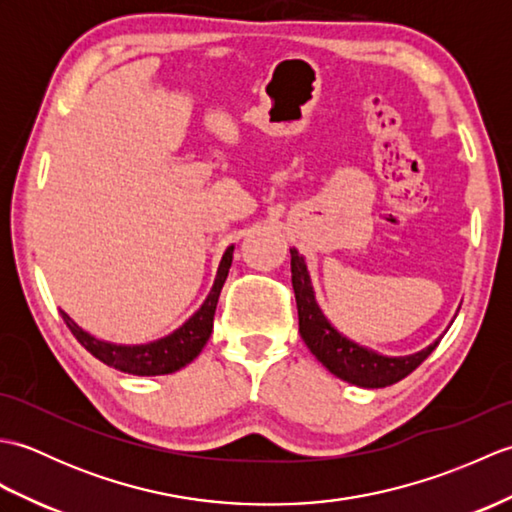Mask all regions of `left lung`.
Instances as JSON below:
<instances>
[{
  "label": "left lung",
  "mask_w": 512,
  "mask_h": 512,
  "mask_svg": "<svg viewBox=\"0 0 512 512\" xmlns=\"http://www.w3.org/2000/svg\"><path fill=\"white\" fill-rule=\"evenodd\" d=\"M290 270L299 310L301 339L306 341L308 350L317 356V361L325 369H330L336 378L345 380V383L365 389L394 385L411 374L438 347L440 339L416 354L387 356L367 345L354 343L343 332L336 330L330 319L323 314L317 301V292H314L312 286L306 257L299 255L297 248H290Z\"/></svg>",
  "instance_id": "left-lung-1"
}]
</instances>
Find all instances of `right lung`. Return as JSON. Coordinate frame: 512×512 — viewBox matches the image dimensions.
<instances>
[{
  "instance_id": "add662e5",
  "label": "right lung",
  "mask_w": 512,
  "mask_h": 512,
  "mask_svg": "<svg viewBox=\"0 0 512 512\" xmlns=\"http://www.w3.org/2000/svg\"><path fill=\"white\" fill-rule=\"evenodd\" d=\"M233 250L235 246H228L222 255V262L217 266L215 281L209 290V295L202 301V306L195 310L191 317L184 321L180 328L173 330L171 334L162 336V339L149 341V343H136V345H123L99 339L92 332L83 330L68 312L59 310L61 317L68 325L70 332L76 336L85 350L92 356L99 358L101 363L110 365L118 372L134 374V376H162L173 374L178 369L187 367L195 356L202 352V347L209 341L213 332V317L217 308V299L224 281L228 277V268L233 264Z\"/></svg>"
}]
</instances>
